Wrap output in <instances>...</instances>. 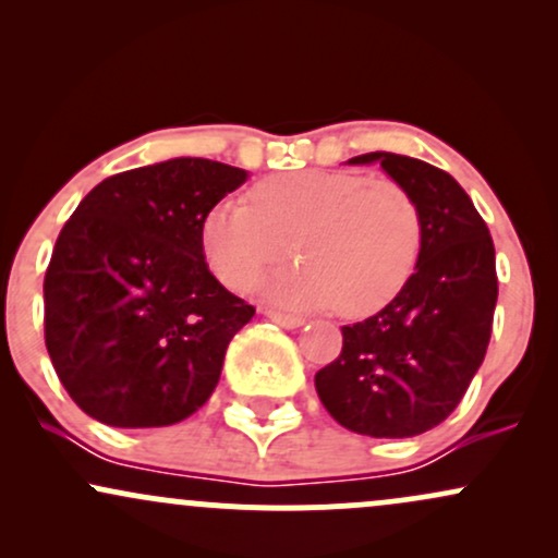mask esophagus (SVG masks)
<instances>
[{"label":"esophagus","mask_w":558,"mask_h":558,"mask_svg":"<svg viewBox=\"0 0 558 558\" xmlns=\"http://www.w3.org/2000/svg\"><path fill=\"white\" fill-rule=\"evenodd\" d=\"M262 315H265L267 319H272V323L283 325V328H301L304 325V317L301 315H291V312H278V310H262Z\"/></svg>","instance_id":"esophagus-1"}]
</instances>
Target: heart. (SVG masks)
Wrapping results in <instances>:
<instances>
[{"instance_id":"obj_1","label":"heart","mask_w":558,"mask_h":558,"mask_svg":"<svg viewBox=\"0 0 558 558\" xmlns=\"http://www.w3.org/2000/svg\"><path fill=\"white\" fill-rule=\"evenodd\" d=\"M248 202H220L202 222L213 272L248 291L291 254L304 265L270 275L262 293L278 304L332 306L343 317L383 310L407 286L422 243L414 196L386 175L301 170L265 178Z\"/></svg>"}]
</instances>
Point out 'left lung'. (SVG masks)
<instances>
[{
	"mask_svg": "<svg viewBox=\"0 0 558 558\" xmlns=\"http://www.w3.org/2000/svg\"><path fill=\"white\" fill-rule=\"evenodd\" d=\"M420 207L417 267L390 304L343 325L338 360L315 375L338 425L373 438H412L457 409L485 360L498 299L490 230L448 175L414 157L369 151Z\"/></svg>",
	"mask_w": 558,
	"mask_h": 558,
	"instance_id": "left-lung-1",
	"label": "left lung"
}]
</instances>
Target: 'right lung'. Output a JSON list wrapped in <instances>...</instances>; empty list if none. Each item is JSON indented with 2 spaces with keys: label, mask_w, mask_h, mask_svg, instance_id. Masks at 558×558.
Listing matches in <instances>:
<instances>
[{
  "label": "right lung",
  "mask_w": 558,
  "mask_h": 558,
  "mask_svg": "<svg viewBox=\"0 0 558 558\" xmlns=\"http://www.w3.org/2000/svg\"><path fill=\"white\" fill-rule=\"evenodd\" d=\"M243 181L178 157L105 178L70 215L44 275V341L88 417L165 427L213 396L254 306L209 272L202 222Z\"/></svg>",
  "instance_id": "right-lung-1"
}]
</instances>
